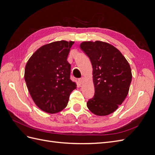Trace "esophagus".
Listing matches in <instances>:
<instances>
[{"instance_id": "1", "label": "esophagus", "mask_w": 155, "mask_h": 155, "mask_svg": "<svg viewBox=\"0 0 155 155\" xmlns=\"http://www.w3.org/2000/svg\"><path fill=\"white\" fill-rule=\"evenodd\" d=\"M78 81H79V84H81H81H83V82L85 81V79H84L83 78H80V79H79Z\"/></svg>"}]
</instances>
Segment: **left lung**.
Instances as JSON below:
<instances>
[{
  "label": "left lung",
  "mask_w": 155,
  "mask_h": 155,
  "mask_svg": "<svg viewBox=\"0 0 155 155\" xmlns=\"http://www.w3.org/2000/svg\"><path fill=\"white\" fill-rule=\"evenodd\" d=\"M80 48L90 58L95 93L87 105L93 114L114 112L128 94L132 73L125 58L112 45L100 41H84Z\"/></svg>",
  "instance_id": "obj_1"
}]
</instances>
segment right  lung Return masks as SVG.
Segmentation results:
<instances>
[{
	"label": "right lung",
	"instance_id": "add662e5",
	"mask_svg": "<svg viewBox=\"0 0 155 155\" xmlns=\"http://www.w3.org/2000/svg\"><path fill=\"white\" fill-rule=\"evenodd\" d=\"M74 41H55L41 46L25 67V79L30 94L41 110L50 114L67 107L76 83L70 78L71 65L67 61Z\"/></svg>",
	"mask_w": 155,
	"mask_h": 155
}]
</instances>
